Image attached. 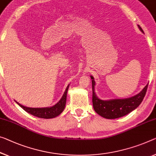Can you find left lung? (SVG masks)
<instances>
[{
	"mask_svg": "<svg viewBox=\"0 0 156 156\" xmlns=\"http://www.w3.org/2000/svg\"><path fill=\"white\" fill-rule=\"evenodd\" d=\"M140 30L144 33L142 28L138 25ZM92 80L93 89V105L95 112L103 118L107 119H118L126 116L135 110L141 104L147 93L148 84L143 88L142 91L131 98L125 99H112L102 100L97 97L95 93V82L93 76H90Z\"/></svg>",
	"mask_w": 156,
	"mask_h": 156,
	"instance_id": "left-lung-1",
	"label": "left lung"
}]
</instances>
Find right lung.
Returning a JSON list of instances; mask_svg holds the SVG:
<instances>
[{
    "label": "right lung",
    "instance_id": "right-lung-1",
    "mask_svg": "<svg viewBox=\"0 0 156 156\" xmlns=\"http://www.w3.org/2000/svg\"><path fill=\"white\" fill-rule=\"evenodd\" d=\"M70 85V84H69ZM69 85L67 86L66 90L63 93L61 99L59 102L56 103L54 106L50 107H42V108H32V107H27L23 106L20 103L15 101L23 110L26 112L29 113L33 116H37L38 118L42 119H52L58 116L61 114L66 107V98H67V92L68 90Z\"/></svg>",
    "mask_w": 156,
    "mask_h": 156
}]
</instances>
